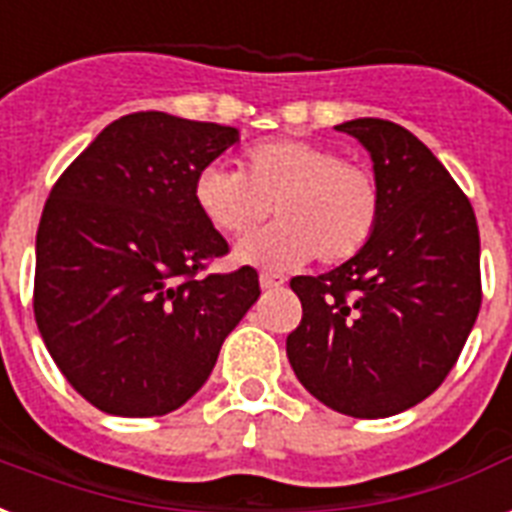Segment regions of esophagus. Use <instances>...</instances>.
Instances as JSON below:
<instances>
[{"label": "esophagus", "instance_id": "obj_1", "mask_svg": "<svg viewBox=\"0 0 512 512\" xmlns=\"http://www.w3.org/2000/svg\"><path fill=\"white\" fill-rule=\"evenodd\" d=\"M285 280L280 275H272V272H261L259 275V285H261V291H275V288H280Z\"/></svg>", "mask_w": 512, "mask_h": 512}]
</instances>
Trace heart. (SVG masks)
Returning a JSON list of instances; mask_svg holds the SVG:
<instances>
[{
    "instance_id": "obj_1",
    "label": "heart",
    "mask_w": 512,
    "mask_h": 512,
    "mask_svg": "<svg viewBox=\"0 0 512 512\" xmlns=\"http://www.w3.org/2000/svg\"><path fill=\"white\" fill-rule=\"evenodd\" d=\"M202 219L224 235H248L275 213L277 224L237 243L235 261L293 269L318 253L323 264L355 259L379 224V186L368 170L328 146L275 138L243 154V170L208 165L194 178Z\"/></svg>"
}]
</instances>
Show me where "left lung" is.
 <instances>
[{"label": "left lung", "instance_id": "left-lung-1", "mask_svg": "<svg viewBox=\"0 0 512 512\" xmlns=\"http://www.w3.org/2000/svg\"><path fill=\"white\" fill-rule=\"evenodd\" d=\"M374 162L379 224L326 275L293 277L301 323L285 339L310 395L355 419L417 406L441 387L481 310V237L449 170L395 122L336 125Z\"/></svg>", "mask_w": 512, "mask_h": 512}]
</instances>
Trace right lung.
<instances>
[{
  "mask_svg": "<svg viewBox=\"0 0 512 512\" xmlns=\"http://www.w3.org/2000/svg\"><path fill=\"white\" fill-rule=\"evenodd\" d=\"M240 130L136 112L106 125L47 197L34 318L69 384L114 417H162L208 382L259 299L256 269L194 277L227 253L194 178Z\"/></svg>",
  "mask_w": 512,
  "mask_h": 512,
  "instance_id": "obj_1",
  "label": "right lung"
}]
</instances>
